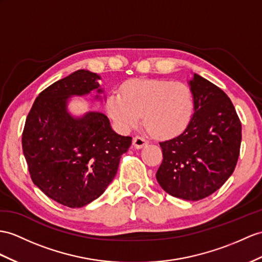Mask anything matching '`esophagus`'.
<instances>
[{"label":"esophagus","instance_id":"1","mask_svg":"<svg viewBox=\"0 0 262 262\" xmlns=\"http://www.w3.org/2000/svg\"><path fill=\"white\" fill-rule=\"evenodd\" d=\"M146 144H148V141H146V140L143 139L142 137H135V138H133V146H135L136 149H141Z\"/></svg>","mask_w":262,"mask_h":262}]
</instances>
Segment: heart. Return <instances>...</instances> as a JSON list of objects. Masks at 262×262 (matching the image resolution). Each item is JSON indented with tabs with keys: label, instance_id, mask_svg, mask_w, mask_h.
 <instances>
[{
	"label": "heart",
	"instance_id": "1",
	"mask_svg": "<svg viewBox=\"0 0 262 262\" xmlns=\"http://www.w3.org/2000/svg\"><path fill=\"white\" fill-rule=\"evenodd\" d=\"M109 116L121 129L143 123L157 138H171L188 126L194 110L188 84L170 80L140 79L126 82L121 91H112L106 101Z\"/></svg>",
	"mask_w": 262,
	"mask_h": 262
}]
</instances>
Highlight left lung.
<instances>
[{
	"label": "left lung",
	"instance_id": "1",
	"mask_svg": "<svg viewBox=\"0 0 262 262\" xmlns=\"http://www.w3.org/2000/svg\"><path fill=\"white\" fill-rule=\"evenodd\" d=\"M189 84L194 112L181 135L160 142L163 160L156 177L172 196L196 201L221 188L234 171L241 122L220 88L195 73Z\"/></svg>",
	"mask_w": 262,
	"mask_h": 262
}]
</instances>
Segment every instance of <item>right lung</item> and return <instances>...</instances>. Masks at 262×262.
Here are the masks:
<instances>
[{
  "instance_id": "obj_1",
  "label": "right lung",
  "mask_w": 262,
  "mask_h": 262,
  "mask_svg": "<svg viewBox=\"0 0 262 262\" xmlns=\"http://www.w3.org/2000/svg\"><path fill=\"white\" fill-rule=\"evenodd\" d=\"M99 80L97 73L78 70L48 86L35 99L22 133L32 181L69 208L86 206L104 192L132 143L131 137L112 130L103 113L74 118L68 112L72 95L103 92Z\"/></svg>"
}]
</instances>
